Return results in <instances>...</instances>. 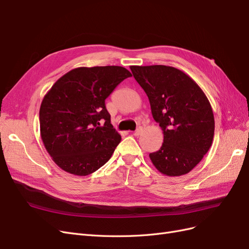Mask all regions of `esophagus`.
Here are the masks:
<instances>
[{
  "instance_id": "34e87169",
  "label": "esophagus",
  "mask_w": 249,
  "mask_h": 249,
  "mask_svg": "<svg viewBox=\"0 0 249 249\" xmlns=\"http://www.w3.org/2000/svg\"><path fill=\"white\" fill-rule=\"evenodd\" d=\"M141 132H142V127L141 126L137 127V130L134 132V136H139V135L141 134Z\"/></svg>"
}]
</instances>
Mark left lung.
<instances>
[{
  "mask_svg": "<svg viewBox=\"0 0 249 249\" xmlns=\"http://www.w3.org/2000/svg\"><path fill=\"white\" fill-rule=\"evenodd\" d=\"M130 69L145 91L153 117L164 134L162 146L149 154L150 160L165 176L186 175L212 145L215 122L209 100L196 83L175 67Z\"/></svg>",
  "mask_w": 249,
  "mask_h": 249,
  "instance_id": "8db88e82",
  "label": "left lung"
}]
</instances>
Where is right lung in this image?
Returning <instances> with one entry per match:
<instances>
[{
  "label": "right lung",
  "instance_id": "add662e5",
  "mask_svg": "<svg viewBox=\"0 0 249 249\" xmlns=\"http://www.w3.org/2000/svg\"><path fill=\"white\" fill-rule=\"evenodd\" d=\"M132 73L122 66L78 67L60 78L44 95L40 135L58 166L88 176L106 164L122 137L111 124L105 101Z\"/></svg>",
  "mask_w": 249,
  "mask_h": 249
}]
</instances>
